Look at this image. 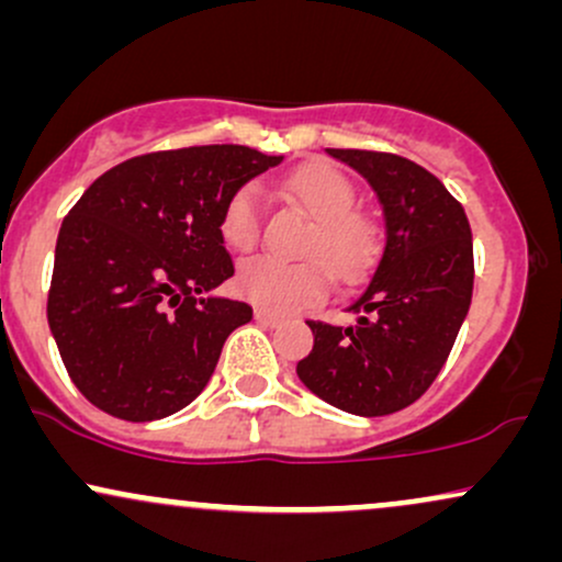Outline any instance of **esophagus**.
Wrapping results in <instances>:
<instances>
[{
	"label": "esophagus",
	"mask_w": 562,
	"mask_h": 562,
	"mask_svg": "<svg viewBox=\"0 0 562 562\" xmlns=\"http://www.w3.org/2000/svg\"><path fill=\"white\" fill-rule=\"evenodd\" d=\"M256 319H259L261 325H267V327H277V325H282V317H277V314L267 312V308H256Z\"/></svg>",
	"instance_id": "obj_1"
}]
</instances>
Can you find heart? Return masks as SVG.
<instances>
[{
	"instance_id": "1",
	"label": "heart",
	"mask_w": 562,
	"mask_h": 562,
	"mask_svg": "<svg viewBox=\"0 0 562 562\" xmlns=\"http://www.w3.org/2000/svg\"><path fill=\"white\" fill-rule=\"evenodd\" d=\"M285 198L299 203L308 216H314V229L308 232L306 254L319 259L282 261L274 256H256L240 263L235 274V290L245 301L274 314H288L293 308L317 303L327 293L330 277L324 262L344 282L359 280L372 267L380 254V227L364 211L353 209L357 187L344 171L330 164L301 166L282 179ZM263 205L254 184L237 187L227 198L218 218L222 240L232 250H250L261 237ZM322 258L326 260L321 261Z\"/></svg>"
}]
</instances>
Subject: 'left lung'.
I'll use <instances>...</instances> for the list:
<instances>
[{
    "label": "left lung",
    "instance_id": "left-lung-1",
    "mask_svg": "<svg viewBox=\"0 0 562 562\" xmlns=\"http://www.w3.org/2000/svg\"><path fill=\"white\" fill-rule=\"evenodd\" d=\"M378 192L385 248L338 327L306 319L314 348L295 372L322 402L378 417L430 389L447 362L473 295V235L460 200L415 160L380 150H338Z\"/></svg>",
    "mask_w": 562,
    "mask_h": 562
}]
</instances>
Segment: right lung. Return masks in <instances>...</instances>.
Here are the masks:
<instances>
[{
	"mask_svg": "<svg viewBox=\"0 0 562 562\" xmlns=\"http://www.w3.org/2000/svg\"><path fill=\"white\" fill-rule=\"evenodd\" d=\"M282 156L200 145L128 158L63 218L47 322L70 380L128 423L169 417L205 389L243 301L200 299L235 274L218 232L227 198Z\"/></svg>",
	"mask_w": 562,
	"mask_h": 562,
	"instance_id": "1",
	"label": "right lung"
}]
</instances>
